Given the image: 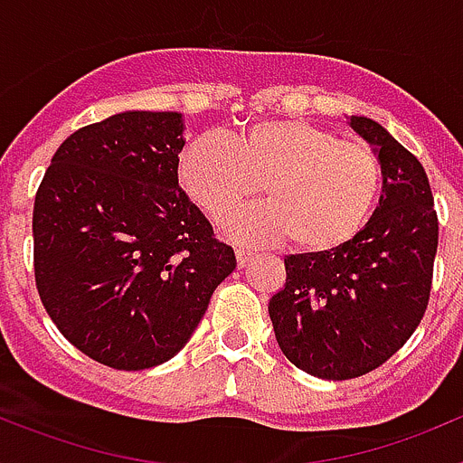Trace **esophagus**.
I'll list each match as a JSON object with an SVG mask.
<instances>
[{
  "label": "esophagus",
  "instance_id": "1",
  "mask_svg": "<svg viewBox=\"0 0 463 463\" xmlns=\"http://www.w3.org/2000/svg\"><path fill=\"white\" fill-rule=\"evenodd\" d=\"M252 257H255V252L248 250V248H236V261H239V267H248L252 261Z\"/></svg>",
  "mask_w": 463,
  "mask_h": 463
}]
</instances>
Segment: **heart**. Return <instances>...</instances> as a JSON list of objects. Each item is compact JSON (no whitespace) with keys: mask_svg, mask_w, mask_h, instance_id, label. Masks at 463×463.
<instances>
[{"mask_svg":"<svg viewBox=\"0 0 463 463\" xmlns=\"http://www.w3.org/2000/svg\"><path fill=\"white\" fill-rule=\"evenodd\" d=\"M178 181L213 220L264 187L269 202L229 215L224 232L243 243L289 236L297 250L320 255L347 245L369 222L383 166L366 143L298 118H273L232 138H192L178 157Z\"/></svg>","mask_w":463,"mask_h":463,"instance_id":"heart-1","label":"heart"}]
</instances>
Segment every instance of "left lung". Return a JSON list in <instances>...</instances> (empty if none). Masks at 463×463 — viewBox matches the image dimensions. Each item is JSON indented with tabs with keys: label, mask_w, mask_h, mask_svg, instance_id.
I'll list each match as a JSON object with an SVG mask.
<instances>
[{
	"label": "left lung",
	"mask_w": 463,
	"mask_h": 463,
	"mask_svg": "<svg viewBox=\"0 0 463 463\" xmlns=\"http://www.w3.org/2000/svg\"><path fill=\"white\" fill-rule=\"evenodd\" d=\"M383 166L366 227L334 252L285 260L269 301L282 354L306 373L350 380L383 366L412 336L429 304L439 215L420 159L371 118H350Z\"/></svg>",
	"instance_id": "8db88e82"
}]
</instances>
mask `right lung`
Instances as JSON below:
<instances>
[{
	"label": "right lung",
	"mask_w": 463,
	"mask_h": 463,
	"mask_svg": "<svg viewBox=\"0 0 463 463\" xmlns=\"http://www.w3.org/2000/svg\"><path fill=\"white\" fill-rule=\"evenodd\" d=\"M183 116L127 110L80 127L34 199V280L64 338L118 371L157 366L190 341L236 269L178 185Z\"/></svg>",
	"instance_id": "obj_1"
}]
</instances>
